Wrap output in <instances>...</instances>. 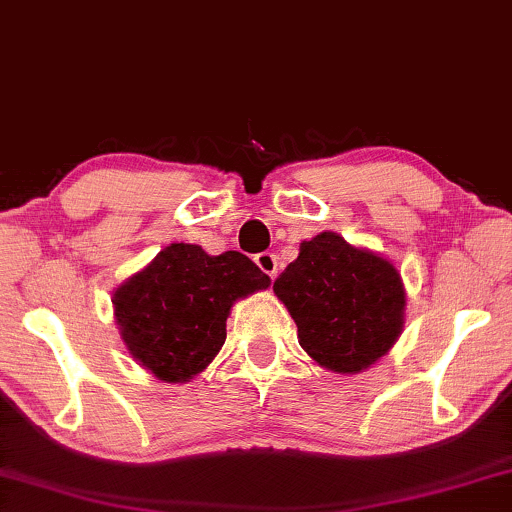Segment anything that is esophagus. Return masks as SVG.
<instances>
[{
	"label": "esophagus",
	"instance_id": "1",
	"mask_svg": "<svg viewBox=\"0 0 512 512\" xmlns=\"http://www.w3.org/2000/svg\"><path fill=\"white\" fill-rule=\"evenodd\" d=\"M255 264L259 266V271H264L271 280H275V275H278V257L273 253H259L255 255Z\"/></svg>",
	"mask_w": 512,
	"mask_h": 512
}]
</instances>
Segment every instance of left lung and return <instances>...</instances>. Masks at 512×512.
<instances>
[{
    "instance_id": "left-lung-1",
    "label": "left lung",
    "mask_w": 512,
    "mask_h": 512,
    "mask_svg": "<svg viewBox=\"0 0 512 512\" xmlns=\"http://www.w3.org/2000/svg\"><path fill=\"white\" fill-rule=\"evenodd\" d=\"M273 291L296 321L300 346L330 371L367 369L401 335V275L335 232L300 243L298 259L278 275Z\"/></svg>"
}]
</instances>
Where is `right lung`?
I'll list each match as a JSON object with an SVG mask.
<instances>
[{"label": "right lung", "instance_id": "right-lung-1", "mask_svg": "<svg viewBox=\"0 0 512 512\" xmlns=\"http://www.w3.org/2000/svg\"><path fill=\"white\" fill-rule=\"evenodd\" d=\"M271 285L237 250L212 257L193 243H170L113 296L132 358L166 383H186L225 344L237 298Z\"/></svg>", "mask_w": 512, "mask_h": 512}]
</instances>
